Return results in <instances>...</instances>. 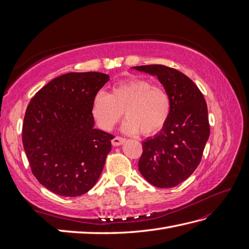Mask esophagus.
Listing matches in <instances>:
<instances>
[{
    "mask_svg": "<svg viewBox=\"0 0 249 249\" xmlns=\"http://www.w3.org/2000/svg\"><path fill=\"white\" fill-rule=\"evenodd\" d=\"M112 145H114V146H120V145H122L125 142V139L124 138H121V137H115V138H113L112 139Z\"/></svg>",
    "mask_w": 249,
    "mask_h": 249,
    "instance_id": "34e87169",
    "label": "esophagus"
}]
</instances>
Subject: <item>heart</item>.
<instances>
[{"mask_svg": "<svg viewBox=\"0 0 249 249\" xmlns=\"http://www.w3.org/2000/svg\"><path fill=\"white\" fill-rule=\"evenodd\" d=\"M170 110V98L165 89L142 78L115 83L110 94L98 92L92 102V115L102 129H112L125 112V133L141 131L144 136L158 133L168 121Z\"/></svg>", "mask_w": 249, "mask_h": 249, "instance_id": "b5f03b06", "label": "heart"}]
</instances>
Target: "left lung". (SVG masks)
Instances as JSON below:
<instances>
[{
    "instance_id": "8db88e82",
    "label": "left lung",
    "mask_w": 249,
    "mask_h": 249,
    "mask_svg": "<svg viewBox=\"0 0 249 249\" xmlns=\"http://www.w3.org/2000/svg\"><path fill=\"white\" fill-rule=\"evenodd\" d=\"M131 70L157 77L171 104L165 126L154 137L142 142L139 171L156 187L178 186L197 169L209 140L206 102L198 87L174 68L143 65Z\"/></svg>"
}]
</instances>
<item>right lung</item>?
Masks as SVG:
<instances>
[{
    "instance_id": "add662e5",
    "label": "right lung",
    "mask_w": 249,
    "mask_h": 249,
    "mask_svg": "<svg viewBox=\"0 0 249 249\" xmlns=\"http://www.w3.org/2000/svg\"><path fill=\"white\" fill-rule=\"evenodd\" d=\"M109 80L103 72H68L31 99L23 149L37 181L52 193L78 197L98 181L114 137L94 128L92 102Z\"/></svg>"
}]
</instances>
